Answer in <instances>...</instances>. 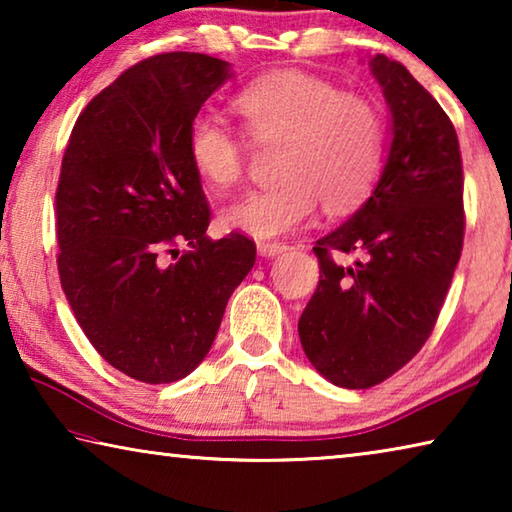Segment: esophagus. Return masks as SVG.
Masks as SVG:
<instances>
[{
	"mask_svg": "<svg viewBox=\"0 0 512 512\" xmlns=\"http://www.w3.org/2000/svg\"><path fill=\"white\" fill-rule=\"evenodd\" d=\"M287 248L289 246L280 244V241H259V244H257V250H259V255H262V257H275V255L284 253Z\"/></svg>",
	"mask_w": 512,
	"mask_h": 512,
	"instance_id": "obj_1",
	"label": "esophagus"
}]
</instances>
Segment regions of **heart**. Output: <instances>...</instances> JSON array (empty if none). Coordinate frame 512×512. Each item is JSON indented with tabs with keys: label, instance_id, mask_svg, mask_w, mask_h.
<instances>
[{
	"label": "heart",
	"instance_id": "heart-1",
	"mask_svg": "<svg viewBox=\"0 0 512 512\" xmlns=\"http://www.w3.org/2000/svg\"><path fill=\"white\" fill-rule=\"evenodd\" d=\"M250 140L282 144L280 185L237 198L221 212V225L268 239L307 223L318 203L345 212L370 192L384 162V117L359 94L296 69L268 74L235 97ZM189 160L207 185H237L246 167V144L214 115L189 126Z\"/></svg>",
	"mask_w": 512,
	"mask_h": 512
}]
</instances>
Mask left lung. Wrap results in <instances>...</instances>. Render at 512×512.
<instances>
[{
    "instance_id": "left-lung-1",
    "label": "left lung",
    "mask_w": 512,
    "mask_h": 512,
    "mask_svg": "<svg viewBox=\"0 0 512 512\" xmlns=\"http://www.w3.org/2000/svg\"><path fill=\"white\" fill-rule=\"evenodd\" d=\"M370 72L391 110V149L357 212L316 241L320 280L298 320L302 350L341 388L404 368L436 325L463 250V162L454 124L397 60ZM357 254L352 265L335 257Z\"/></svg>"
}]
</instances>
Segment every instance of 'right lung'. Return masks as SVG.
<instances>
[{
	"label": "right lung",
	"mask_w": 512,
	"mask_h": 512,
	"mask_svg": "<svg viewBox=\"0 0 512 512\" xmlns=\"http://www.w3.org/2000/svg\"><path fill=\"white\" fill-rule=\"evenodd\" d=\"M230 63L192 51L142 60L74 124L56 189L60 284L112 368L144 384L187 377L255 264V241L205 235L210 205L189 126Z\"/></svg>",
	"instance_id": "obj_1"
}]
</instances>
